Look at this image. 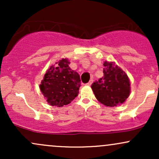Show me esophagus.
Segmentation results:
<instances>
[{
	"label": "esophagus",
	"mask_w": 159,
	"mask_h": 159,
	"mask_svg": "<svg viewBox=\"0 0 159 159\" xmlns=\"http://www.w3.org/2000/svg\"><path fill=\"white\" fill-rule=\"evenodd\" d=\"M93 82V79H90V81L88 82V83L87 84V85H88V86H90L91 84H92V83Z\"/></svg>",
	"instance_id": "esophagus-1"
}]
</instances>
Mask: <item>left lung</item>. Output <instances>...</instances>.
<instances>
[{"label": "left lung", "instance_id": "obj_1", "mask_svg": "<svg viewBox=\"0 0 159 159\" xmlns=\"http://www.w3.org/2000/svg\"><path fill=\"white\" fill-rule=\"evenodd\" d=\"M104 76L93 82L91 88L98 101L107 107L123 104L130 95L127 75L113 62L104 63Z\"/></svg>", "mask_w": 159, "mask_h": 159}]
</instances>
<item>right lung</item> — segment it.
I'll return each mask as SVG.
<instances>
[{"label":"right lung","instance_id":"add662e5","mask_svg":"<svg viewBox=\"0 0 159 159\" xmlns=\"http://www.w3.org/2000/svg\"><path fill=\"white\" fill-rule=\"evenodd\" d=\"M70 62L62 59L52 66L39 85L40 90L49 105L63 107L78 95L81 87L79 74L69 66Z\"/></svg>","mask_w":159,"mask_h":159}]
</instances>
